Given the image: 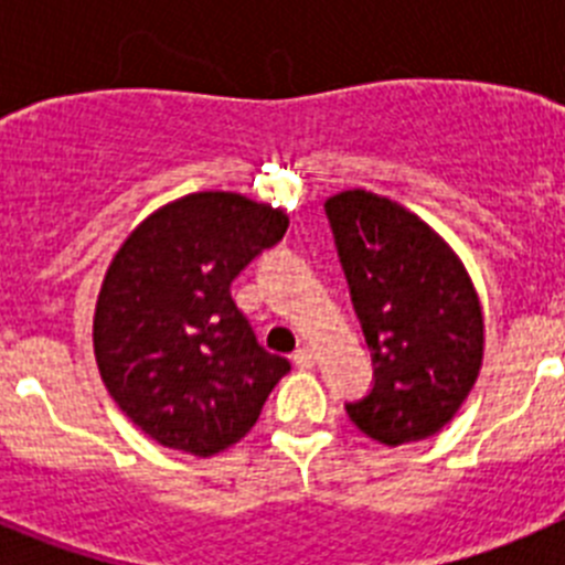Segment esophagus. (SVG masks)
I'll return each instance as SVG.
<instances>
[{"label": "esophagus", "instance_id": "1", "mask_svg": "<svg viewBox=\"0 0 565 565\" xmlns=\"http://www.w3.org/2000/svg\"><path fill=\"white\" fill-rule=\"evenodd\" d=\"M313 351L308 348V344H302V348H297V353H294V364L297 367H313Z\"/></svg>", "mask_w": 565, "mask_h": 565}]
</instances>
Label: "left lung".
Returning <instances> with one entry per match:
<instances>
[{
	"instance_id": "1",
	"label": "left lung",
	"mask_w": 565,
	"mask_h": 565,
	"mask_svg": "<svg viewBox=\"0 0 565 565\" xmlns=\"http://www.w3.org/2000/svg\"><path fill=\"white\" fill-rule=\"evenodd\" d=\"M353 311L373 359L371 391L344 404L373 441H422L478 379L483 317L461 259L416 214L373 192L326 203Z\"/></svg>"
}]
</instances>
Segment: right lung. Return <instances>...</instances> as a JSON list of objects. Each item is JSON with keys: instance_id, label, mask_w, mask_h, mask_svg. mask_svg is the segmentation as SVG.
<instances>
[{"instance_id": "obj_1", "label": "right lung", "mask_w": 565, "mask_h": 565, "mask_svg": "<svg viewBox=\"0 0 565 565\" xmlns=\"http://www.w3.org/2000/svg\"><path fill=\"white\" fill-rule=\"evenodd\" d=\"M288 228L279 209L198 192L127 237L98 294L93 342L115 404L163 447L214 456L246 436L291 371L268 353L232 282Z\"/></svg>"}]
</instances>
